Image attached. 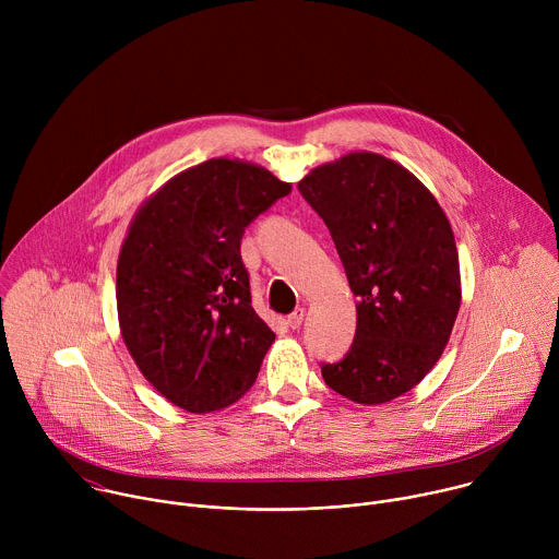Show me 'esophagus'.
<instances>
[{
  "label": "esophagus",
  "mask_w": 559,
  "mask_h": 559,
  "mask_svg": "<svg viewBox=\"0 0 559 559\" xmlns=\"http://www.w3.org/2000/svg\"><path fill=\"white\" fill-rule=\"evenodd\" d=\"M302 318H305V309H294L289 316H287V325L292 330H298L302 325Z\"/></svg>",
  "instance_id": "obj_1"
}]
</instances>
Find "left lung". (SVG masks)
<instances>
[{"label": "left lung", "instance_id": "obj_1", "mask_svg": "<svg viewBox=\"0 0 559 559\" xmlns=\"http://www.w3.org/2000/svg\"><path fill=\"white\" fill-rule=\"evenodd\" d=\"M298 192L334 238L358 296L356 336L338 362H321L328 386L382 405L438 362L460 309L451 225L431 192L403 166L354 152L311 170Z\"/></svg>", "mask_w": 559, "mask_h": 559}]
</instances>
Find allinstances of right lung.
<instances>
[{
	"label": "right lung",
	"mask_w": 559,
	"mask_h": 559,
	"mask_svg": "<svg viewBox=\"0 0 559 559\" xmlns=\"http://www.w3.org/2000/svg\"><path fill=\"white\" fill-rule=\"evenodd\" d=\"M289 192L265 168L210 158L170 179L128 229L121 336L141 373L186 412L223 409L259 376L276 334L252 307L241 238Z\"/></svg>",
	"instance_id": "add662e5"
}]
</instances>
